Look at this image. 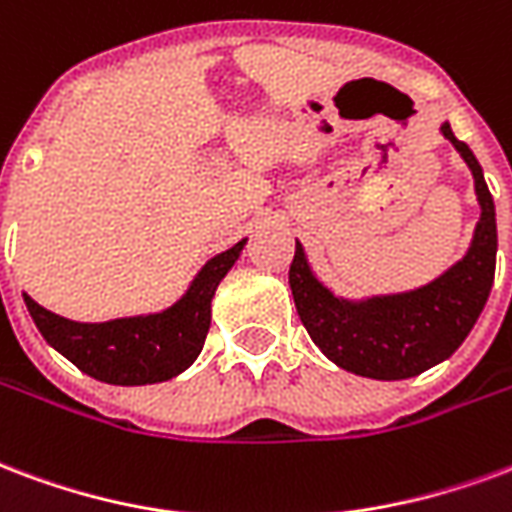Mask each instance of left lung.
Listing matches in <instances>:
<instances>
[{"mask_svg":"<svg viewBox=\"0 0 512 512\" xmlns=\"http://www.w3.org/2000/svg\"><path fill=\"white\" fill-rule=\"evenodd\" d=\"M442 135L467 162L475 179L480 222L467 255L429 285L410 293L347 301L314 276L304 246L295 241L290 290L312 342L344 372L372 380H407L426 372L461 347L488 301L497 268V211L483 168L445 121Z\"/></svg>","mask_w":512,"mask_h":512,"instance_id":"8db88e82","label":"left lung"}]
</instances>
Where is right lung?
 I'll return each mask as SVG.
<instances>
[{
	"label": "right lung",
	"instance_id": "1",
	"mask_svg": "<svg viewBox=\"0 0 512 512\" xmlns=\"http://www.w3.org/2000/svg\"><path fill=\"white\" fill-rule=\"evenodd\" d=\"M244 241L219 252L200 268L179 301L165 312L121 317L108 323H75L48 312L24 293L37 331L83 374L111 385H151L189 369L203 350L211 325V298L236 266Z\"/></svg>",
	"mask_w": 512,
	"mask_h": 512
}]
</instances>
